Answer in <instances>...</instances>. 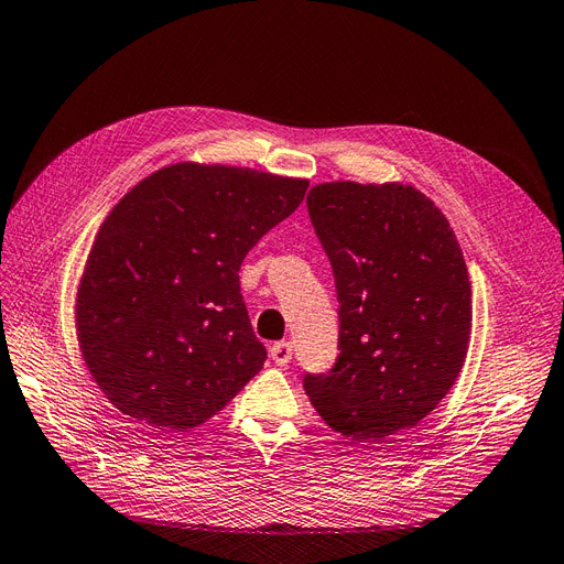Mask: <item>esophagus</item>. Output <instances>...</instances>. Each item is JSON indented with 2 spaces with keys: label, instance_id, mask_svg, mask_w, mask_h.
Segmentation results:
<instances>
[{
  "label": "esophagus",
  "instance_id": "1",
  "mask_svg": "<svg viewBox=\"0 0 564 564\" xmlns=\"http://www.w3.org/2000/svg\"><path fill=\"white\" fill-rule=\"evenodd\" d=\"M269 352H271L273 362H276L279 367H285L293 359V345H291V340H279L271 345Z\"/></svg>",
  "mask_w": 564,
  "mask_h": 564
}]
</instances>
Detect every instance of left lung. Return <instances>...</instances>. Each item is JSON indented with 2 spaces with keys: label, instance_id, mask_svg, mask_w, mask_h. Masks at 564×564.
<instances>
[{
  "label": "left lung",
  "instance_id": "left-lung-1",
  "mask_svg": "<svg viewBox=\"0 0 564 564\" xmlns=\"http://www.w3.org/2000/svg\"><path fill=\"white\" fill-rule=\"evenodd\" d=\"M307 212L336 279L338 357L305 373L322 420L352 441L410 429L465 365L471 285L451 224L412 185H314Z\"/></svg>",
  "mask_w": 564,
  "mask_h": 564
}]
</instances>
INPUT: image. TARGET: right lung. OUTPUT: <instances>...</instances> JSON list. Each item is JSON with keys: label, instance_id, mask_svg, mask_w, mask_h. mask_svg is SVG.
I'll list each match as a JSON object with an SVG mask.
<instances>
[{"label": "right lung", "instance_id": "obj_1", "mask_svg": "<svg viewBox=\"0 0 564 564\" xmlns=\"http://www.w3.org/2000/svg\"><path fill=\"white\" fill-rule=\"evenodd\" d=\"M307 181L173 164L99 226L76 300L93 379L123 414L162 431L207 422L262 369L240 264L305 199Z\"/></svg>", "mask_w": 564, "mask_h": 564}]
</instances>
